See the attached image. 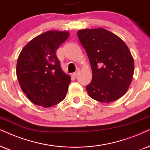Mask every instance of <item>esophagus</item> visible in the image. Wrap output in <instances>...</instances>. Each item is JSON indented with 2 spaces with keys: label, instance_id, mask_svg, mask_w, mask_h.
<instances>
[{
  "label": "esophagus",
  "instance_id": "esophagus-1",
  "mask_svg": "<svg viewBox=\"0 0 150 150\" xmlns=\"http://www.w3.org/2000/svg\"><path fill=\"white\" fill-rule=\"evenodd\" d=\"M79 70H77L76 72H75V73H73V74H72V75H73V77H76L77 75L79 74Z\"/></svg>",
  "mask_w": 150,
  "mask_h": 150
}]
</instances>
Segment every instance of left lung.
<instances>
[{"label":"left lung","mask_w":150,"mask_h":150,"mask_svg":"<svg viewBox=\"0 0 150 150\" xmlns=\"http://www.w3.org/2000/svg\"><path fill=\"white\" fill-rule=\"evenodd\" d=\"M88 55L93 76L86 88L91 98L104 103L120 98L127 91L134 71V59L120 37L102 28L77 32Z\"/></svg>","instance_id":"8db88e82"}]
</instances>
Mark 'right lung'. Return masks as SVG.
Here are the masks:
<instances>
[{"mask_svg":"<svg viewBox=\"0 0 150 150\" xmlns=\"http://www.w3.org/2000/svg\"><path fill=\"white\" fill-rule=\"evenodd\" d=\"M67 31L50 30L22 49L16 64L21 88L30 101L48 108L65 98L71 77L62 71L56 51L69 37Z\"/></svg>","mask_w":150,"mask_h":150,"instance_id":"add662e5","label":"right lung"}]
</instances>
